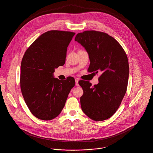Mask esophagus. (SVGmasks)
Listing matches in <instances>:
<instances>
[{"label": "esophagus", "mask_w": 153, "mask_h": 153, "mask_svg": "<svg viewBox=\"0 0 153 153\" xmlns=\"http://www.w3.org/2000/svg\"><path fill=\"white\" fill-rule=\"evenodd\" d=\"M75 85H76V86H77V87H78V86H79V84H78V78H76V79H75Z\"/></svg>", "instance_id": "1"}]
</instances>
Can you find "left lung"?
I'll use <instances>...</instances> for the list:
<instances>
[{"label": "left lung", "instance_id": "obj_1", "mask_svg": "<svg viewBox=\"0 0 153 153\" xmlns=\"http://www.w3.org/2000/svg\"><path fill=\"white\" fill-rule=\"evenodd\" d=\"M75 41L87 50L89 72H101L99 83L79 81L84 94L80 98L82 111L92 120L101 121L112 117L126 93L129 76L127 54L119 42L106 33L85 30L76 35Z\"/></svg>", "mask_w": 153, "mask_h": 153}]
</instances>
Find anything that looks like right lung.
I'll use <instances>...</instances> for the list:
<instances>
[{
  "label": "right lung",
  "mask_w": 153,
  "mask_h": 153,
  "mask_svg": "<svg viewBox=\"0 0 153 153\" xmlns=\"http://www.w3.org/2000/svg\"><path fill=\"white\" fill-rule=\"evenodd\" d=\"M75 33L49 30L38 37L26 51L21 62L22 95L31 113L42 120H51L61 112L75 79L53 77L55 68L65 62L67 48Z\"/></svg>",
  "instance_id": "obj_1"
}]
</instances>
